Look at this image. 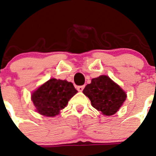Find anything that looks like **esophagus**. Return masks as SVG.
Returning <instances> with one entry per match:
<instances>
[{
    "mask_svg": "<svg viewBox=\"0 0 156 156\" xmlns=\"http://www.w3.org/2000/svg\"><path fill=\"white\" fill-rule=\"evenodd\" d=\"M84 88H85V85H81V86L77 87V89H78V91H82Z\"/></svg>",
    "mask_w": 156,
    "mask_h": 156,
    "instance_id": "1",
    "label": "esophagus"
}]
</instances>
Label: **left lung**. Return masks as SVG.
Wrapping results in <instances>:
<instances>
[{
  "mask_svg": "<svg viewBox=\"0 0 156 156\" xmlns=\"http://www.w3.org/2000/svg\"><path fill=\"white\" fill-rule=\"evenodd\" d=\"M83 93L89 98L94 108L108 116L119 111L127 97L126 91L106 75L92 78Z\"/></svg>",
  "mask_w": 156,
  "mask_h": 156,
  "instance_id": "8db88e82",
  "label": "left lung"
}]
</instances>
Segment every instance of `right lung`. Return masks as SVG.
I'll list each match as a JSON object with an SVG mask.
<instances>
[{"instance_id":"obj_1","label":"right lung","mask_w":156,"mask_h":156,"mask_svg":"<svg viewBox=\"0 0 156 156\" xmlns=\"http://www.w3.org/2000/svg\"><path fill=\"white\" fill-rule=\"evenodd\" d=\"M77 92L71 82L51 78L32 93L31 100L39 114L55 117Z\"/></svg>"}]
</instances>
